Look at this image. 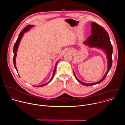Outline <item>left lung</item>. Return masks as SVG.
Segmentation results:
<instances>
[{
    "mask_svg": "<svg viewBox=\"0 0 125 125\" xmlns=\"http://www.w3.org/2000/svg\"><path fill=\"white\" fill-rule=\"evenodd\" d=\"M91 25L92 35L87 38L86 42H84V43L86 45H88L91 47H95L104 50L106 55H107L108 61L107 70L104 77L100 81L92 83H87L81 81L77 78L73 71L74 76L77 81L82 84L85 86H90L99 84L103 81L106 77L109 71L110 70L112 63V53L113 51V48L107 32L103 27L95 22H92Z\"/></svg>",
    "mask_w": 125,
    "mask_h": 125,
    "instance_id": "left-lung-1",
    "label": "left lung"
}]
</instances>
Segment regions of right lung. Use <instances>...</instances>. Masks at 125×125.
I'll list each match as a JSON object with an SVG mask.
<instances>
[{
  "label": "right lung",
  "instance_id": "add662e5",
  "mask_svg": "<svg viewBox=\"0 0 125 125\" xmlns=\"http://www.w3.org/2000/svg\"><path fill=\"white\" fill-rule=\"evenodd\" d=\"M33 26H32V25H28V26H27L26 27H25L21 31V32L20 33V35H19V37H18V39H17V40L16 43H15V44H14V49H13V52H14L13 62H14V64L15 67V68L16 69L17 71V67H16V55H17V49H18V48L19 43H20V41H21V38H22V36H23L24 33L25 32L28 31V30L30 29V28L31 27H33ZM57 62L56 64L55 68V69H54V72H53V74L52 77V78L51 79V80H50L48 83H45V84L41 85H39V86H38L37 87H41V86H44V85H46L47 84H48V83L52 80V79L53 78V77H54V75H55V72H56V65H57ZM33 86H35V85H33Z\"/></svg>",
  "mask_w": 125,
  "mask_h": 125
}]
</instances>
